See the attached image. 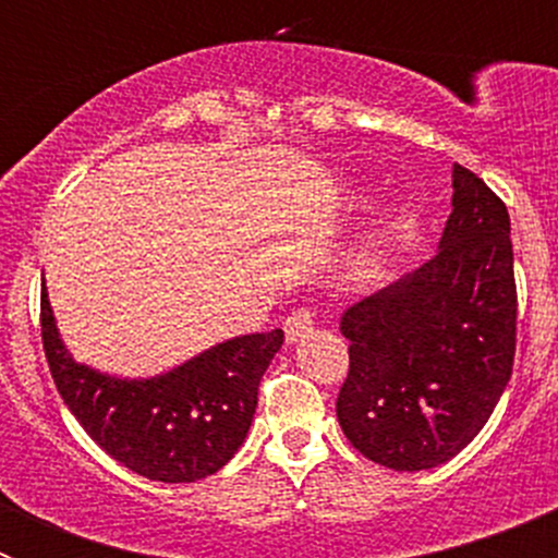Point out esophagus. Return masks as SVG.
Wrapping results in <instances>:
<instances>
[{
	"label": "esophagus",
	"instance_id": "obj_1",
	"mask_svg": "<svg viewBox=\"0 0 558 558\" xmlns=\"http://www.w3.org/2000/svg\"><path fill=\"white\" fill-rule=\"evenodd\" d=\"M315 329V310L310 307H299L284 318V338L288 343H295L299 338L310 335Z\"/></svg>",
	"mask_w": 558,
	"mask_h": 558
}]
</instances>
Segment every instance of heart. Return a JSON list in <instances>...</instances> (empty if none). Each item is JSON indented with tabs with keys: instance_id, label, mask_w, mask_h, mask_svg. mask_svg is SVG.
I'll use <instances>...</instances> for the list:
<instances>
[{
	"instance_id": "obj_1",
	"label": "heart",
	"mask_w": 558,
	"mask_h": 558,
	"mask_svg": "<svg viewBox=\"0 0 558 558\" xmlns=\"http://www.w3.org/2000/svg\"><path fill=\"white\" fill-rule=\"evenodd\" d=\"M386 234L377 231L366 240V243H360L357 248L352 251L347 263V276L352 279L354 284H372L377 282L383 270H386Z\"/></svg>"
}]
</instances>
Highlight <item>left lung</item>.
<instances>
[{
    "label": "left lung",
    "instance_id": "obj_1",
    "mask_svg": "<svg viewBox=\"0 0 558 558\" xmlns=\"http://www.w3.org/2000/svg\"><path fill=\"white\" fill-rule=\"evenodd\" d=\"M349 374L338 422L357 452L433 470L470 445L511 379L517 284L509 209L452 165V211L433 259L340 318Z\"/></svg>",
    "mask_w": 558,
    "mask_h": 558
}]
</instances>
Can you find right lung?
Returning <instances> with one entry per match:
<instances>
[{"label": "right lung", "instance_id": "1", "mask_svg": "<svg viewBox=\"0 0 558 558\" xmlns=\"http://www.w3.org/2000/svg\"><path fill=\"white\" fill-rule=\"evenodd\" d=\"M41 340L58 393L113 461L150 481L192 483L215 475L245 441L284 332L223 340L159 377L122 379L69 354L44 288Z\"/></svg>", "mask_w": 558, "mask_h": 558}]
</instances>
